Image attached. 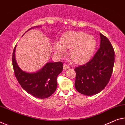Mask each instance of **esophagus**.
Segmentation results:
<instances>
[{
	"label": "esophagus",
	"instance_id": "obj_1",
	"mask_svg": "<svg viewBox=\"0 0 125 125\" xmlns=\"http://www.w3.org/2000/svg\"><path fill=\"white\" fill-rule=\"evenodd\" d=\"M63 68H64V70H68V69H70V67L68 66V65H64V66H63Z\"/></svg>",
	"mask_w": 125,
	"mask_h": 125
}]
</instances>
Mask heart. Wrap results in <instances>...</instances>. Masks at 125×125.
<instances>
[{"label":"heart","instance_id":"1","mask_svg":"<svg viewBox=\"0 0 125 125\" xmlns=\"http://www.w3.org/2000/svg\"><path fill=\"white\" fill-rule=\"evenodd\" d=\"M59 43L54 45V51L62 56L66 52V49H70V59L77 65L84 64L91 60L97 45L94 36L82 31L66 32L60 37Z\"/></svg>","mask_w":125,"mask_h":125}]
</instances>
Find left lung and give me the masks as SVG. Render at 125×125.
Wrapping results in <instances>:
<instances>
[{
	"label": "left lung",
	"instance_id": "8db88e82",
	"mask_svg": "<svg viewBox=\"0 0 125 125\" xmlns=\"http://www.w3.org/2000/svg\"><path fill=\"white\" fill-rule=\"evenodd\" d=\"M100 47L87 64L75 68V87L82 94H97L108 84L115 62L114 48L109 40L100 33Z\"/></svg>",
	"mask_w": 125,
	"mask_h": 125
}]
</instances>
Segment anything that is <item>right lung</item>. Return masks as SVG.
Masks as SVG:
<instances>
[{
  "label": "right lung",
  "mask_w": 125,
  "mask_h": 125,
  "mask_svg": "<svg viewBox=\"0 0 125 125\" xmlns=\"http://www.w3.org/2000/svg\"><path fill=\"white\" fill-rule=\"evenodd\" d=\"M16 46L13 51L12 63L15 76L19 84L24 91L34 97L44 99L50 97L56 90L57 78L63 70L62 62H48L37 72L32 73L26 72L18 66L16 62Z\"/></svg>",
  "instance_id": "1"
}]
</instances>
